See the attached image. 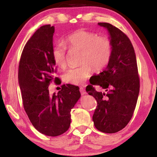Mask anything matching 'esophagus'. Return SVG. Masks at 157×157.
Masks as SVG:
<instances>
[{"instance_id": "1", "label": "esophagus", "mask_w": 157, "mask_h": 157, "mask_svg": "<svg viewBox=\"0 0 157 157\" xmlns=\"http://www.w3.org/2000/svg\"><path fill=\"white\" fill-rule=\"evenodd\" d=\"M79 91H80L81 94H82V95L85 94L86 93V90H85L84 88H83V87H80V88H79Z\"/></svg>"}]
</instances>
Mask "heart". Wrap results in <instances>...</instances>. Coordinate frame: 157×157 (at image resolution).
<instances>
[{
	"mask_svg": "<svg viewBox=\"0 0 157 157\" xmlns=\"http://www.w3.org/2000/svg\"><path fill=\"white\" fill-rule=\"evenodd\" d=\"M65 44L70 49L81 50L82 65L69 69L63 75V81L73 85H80L87 80L92 73L101 71L108 65L113 54V44L109 38L98 36L94 32L78 29L69 35ZM52 57L55 64L61 69L67 66V48L59 44L52 50Z\"/></svg>",
	"mask_w": 157,
	"mask_h": 157,
	"instance_id": "heart-1",
	"label": "heart"
}]
</instances>
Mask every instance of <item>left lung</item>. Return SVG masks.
Returning a JSON list of instances; mask_svg holds the SVG:
<instances>
[{
    "label": "left lung",
    "mask_w": 157,
    "mask_h": 157,
    "mask_svg": "<svg viewBox=\"0 0 157 157\" xmlns=\"http://www.w3.org/2000/svg\"><path fill=\"white\" fill-rule=\"evenodd\" d=\"M107 29L113 44V54L106 68L86 88L97 102L92 120L95 128L107 134L123 129L131 120L140 91V78L133 45L121 30L108 23H98ZM93 85L108 92L99 93Z\"/></svg>",
    "instance_id": "1"
}]
</instances>
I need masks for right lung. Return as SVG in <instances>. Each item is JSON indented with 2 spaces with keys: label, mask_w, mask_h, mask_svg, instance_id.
Masks as SVG:
<instances>
[{
  "label": "right lung",
  "mask_w": 157,
  "mask_h": 157,
  "mask_svg": "<svg viewBox=\"0 0 157 157\" xmlns=\"http://www.w3.org/2000/svg\"><path fill=\"white\" fill-rule=\"evenodd\" d=\"M54 26L45 25L26 43L19 63L18 79L23 105L32 124L41 134L58 136L67 131L71 110L80 98L78 86L62 85L51 94L48 86L60 84L52 57Z\"/></svg>",
  "instance_id": "1"
}]
</instances>
